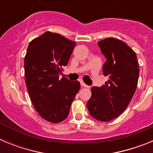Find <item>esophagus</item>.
<instances>
[{"label":"esophagus","mask_w":153,"mask_h":153,"mask_svg":"<svg viewBox=\"0 0 153 153\" xmlns=\"http://www.w3.org/2000/svg\"><path fill=\"white\" fill-rule=\"evenodd\" d=\"M80 84H81V86H83V87H89V86H87L86 83H83V81H80Z\"/></svg>","instance_id":"esophagus-1"}]
</instances>
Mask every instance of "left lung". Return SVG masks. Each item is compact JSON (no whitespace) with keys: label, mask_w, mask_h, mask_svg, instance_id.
Returning <instances> with one entry per match:
<instances>
[{"label":"left lung","mask_w":153,"mask_h":153,"mask_svg":"<svg viewBox=\"0 0 153 153\" xmlns=\"http://www.w3.org/2000/svg\"><path fill=\"white\" fill-rule=\"evenodd\" d=\"M106 61L102 72L109 79L101 87L93 86L86 103L92 117L108 122L122 114L137 86L140 68L136 53L122 40L109 37L98 42Z\"/></svg>","instance_id":"8db88e82"}]
</instances>
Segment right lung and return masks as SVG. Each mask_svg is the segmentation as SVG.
<instances>
[{
	"mask_svg": "<svg viewBox=\"0 0 153 153\" xmlns=\"http://www.w3.org/2000/svg\"><path fill=\"white\" fill-rule=\"evenodd\" d=\"M75 46L74 41L47 31L31 40L24 57L25 80L31 102L40 117L52 123L68 117L80 88L79 81L59 77Z\"/></svg>",
	"mask_w": 153,
	"mask_h": 153,
	"instance_id": "obj_1",
	"label": "right lung"
}]
</instances>
